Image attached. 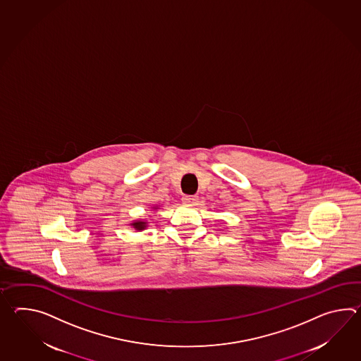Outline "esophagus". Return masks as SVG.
<instances>
[{
	"instance_id": "esophagus-1",
	"label": "esophagus",
	"mask_w": 361,
	"mask_h": 361,
	"mask_svg": "<svg viewBox=\"0 0 361 361\" xmlns=\"http://www.w3.org/2000/svg\"><path fill=\"white\" fill-rule=\"evenodd\" d=\"M183 202H184L185 204L194 206V204H197V202H198V197H192V195H185V197H183Z\"/></svg>"
}]
</instances>
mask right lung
I'll return each instance as SVG.
<instances>
[{
  "instance_id": "obj_1",
  "label": "right lung",
  "mask_w": 361,
  "mask_h": 361,
  "mask_svg": "<svg viewBox=\"0 0 361 361\" xmlns=\"http://www.w3.org/2000/svg\"><path fill=\"white\" fill-rule=\"evenodd\" d=\"M152 209H159V206H152ZM147 220H145V219H140V220H133L132 223H130V226L135 229V231H137V232H141V231H145L146 228H147Z\"/></svg>"
}]
</instances>
